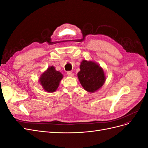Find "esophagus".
<instances>
[{"label": "esophagus", "mask_w": 148, "mask_h": 148, "mask_svg": "<svg viewBox=\"0 0 148 148\" xmlns=\"http://www.w3.org/2000/svg\"><path fill=\"white\" fill-rule=\"evenodd\" d=\"M67 75H68L69 77H72L74 76V73H72V72H71V71H68V72H67Z\"/></svg>", "instance_id": "34e87169"}]
</instances>
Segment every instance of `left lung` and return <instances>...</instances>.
I'll list each match as a JSON object with an SVG mask.
<instances>
[{
  "mask_svg": "<svg viewBox=\"0 0 148 148\" xmlns=\"http://www.w3.org/2000/svg\"><path fill=\"white\" fill-rule=\"evenodd\" d=\"M79 68L78 78L83 88L88 92H95L104 84L106 78L104 70L95 62L83 60Z\"/></svg>",
  "mask_w": 148,
  "mask_h": 148,
  "instance_id": "1",
  "label": "left lung"
}]
</instances>
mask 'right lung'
<instances>
[{
  "mask_svg": "<svg viewBox=\"0 0 148 148\" xmlns=\"http://www.w3.org/2000/svg\"><path fill=\"white\" fill-rule=\"evenodd\" d=\"M63 75L60 71H57L54 66H51L41 74L39 78V83L42 85L44 90L53 92L59 87Z\"/></svg>",
  "mask_w": 148,
  "mask_h": 148,
  "instance_id": "right-lung-1",
  "label": "right lung"
}]
</instances>
